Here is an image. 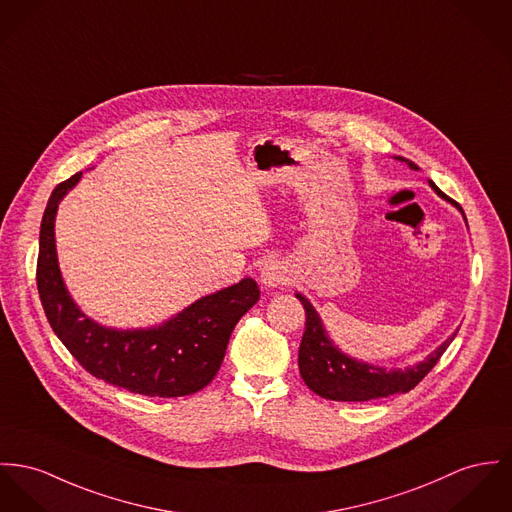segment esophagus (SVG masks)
Returning a JSON list of instances; mask_svg holds the SVG:
<instances>
[{"mask_svg":"<svg viewBox=\"0 0 512 512\" xmlns=\"http://www.w3.org/2000/svg\"><path fill=\"white\" fill-rule=\"evenodd\" d=\"M261 282L263 286L267 288H276V286H282V284H288L290 282V276L286 267L280 263V261H269L263 265L261 269Z\"/></svg>","mask_w":512,"mask_h":512,"instance_id":"obj_1","label":"esophagus"}]
</instances>
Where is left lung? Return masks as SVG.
<instances>
[{
  "label": "left lung",
  "mask_w": 512,
  "mask_h": 512,
  "mask_svg": "<svg viewBox=\"0 0 512 512\" xmlns=\"http://www.w3.org/2000/svg\"><path fill=\"white\" fill-rule=\"evenodd\" d=\"M397 161H403L409 165V169L417 171L419 167L409 161V159L395 156ZM433 187L434 193L448 202H452L464 216V210L458 202L446 197L433 181H429ZM466 220V216H464ZM468 224V222H466ZM296 298L302 302L306 310V331L300 343L298 351V366L302 380L306 386L325 399L333 401H370L378 397H388V395L405 394L413 390L431 370L438 358L448 349L452 337H448L436 351L429 354L425 360L407 366V368H384V366H374L364 360H356L353 356L343 353L327 335L323 321L319 314L315 312L314 306L310 300L296 292Z\"/></svg>",
  "instance_id": "obj_1"
}]
</instances>
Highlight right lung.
Listing matches in <instances>:
<instances>
[{"label":"right lung","mask_w":512,"mask_h":512,"mask_svg":"<svg viewBox=\"0 0 512 512\" xmlns=\"http://www.w3.org/2000/svg\"><path fill=\"white\" fill-rule=\"evenodd\" d=\"M79 179L76 173L52 191L40 222L37 286L50 327L79 364L107 384L148 397L195 394L218 374L237 321L257 304V282L243 278L146 329L93 321L64 284L54 237L58 204Z\"/></svg>","instance_id":"add662e5"}]
</instances>
